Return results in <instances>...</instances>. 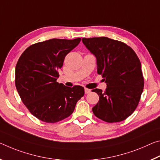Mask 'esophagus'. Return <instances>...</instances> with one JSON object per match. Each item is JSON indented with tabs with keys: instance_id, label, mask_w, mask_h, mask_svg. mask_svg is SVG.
<instances>
[{
	"instance_id": "obj_1",
	"label": "esophagus",
	"mask_w": 160,
	"mask_h": 160,
	"mask_svg": "<svg viewBox=\"0 0 160 160\" xmlns=\"http://www.w3.org/2000/svg\"><path fill=\"white\" fill-rule=\"evenodd\" d=\"M91 89H88V88H84V91H85V93H86V94H87V93H89L90 92H91Z\"/></svg>"
}]
</instances>
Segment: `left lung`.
Masks as SVG:
<instances>
[{
    "label": "left lung",
    "mask_w": 160,
    "mask_h": 160,
    "mask_svg": "<svg viewBox=\"0 0 160 160\" xmlns=\"http://www.w3.org/2000/svg\"><path fill=\"white\" fill-rule=\"evenodd\" d=\"M82 42L96 57L98 74L107 84L105 91L92 90L99 96L93 112L103 121H122L135 111L143 91L139 58L126 44L106 37L82 38Z\"/></svg>",
    "instance_id": "8db88e82"
}]
</instances>
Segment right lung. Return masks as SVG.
<instances>
[{
    "instance_id": "obj_1",
    "label": "right lung",
    "mask_w": 160,
    "mask_h": 160,
    "mask_svg": "<svg viewBox=\"0 0 160 160\" xmlns=\"http://www.w3.org/2000/svg\"><path fill=\"white\" fill-rule=\"evenodd\" d=\"M81 38L52 39L32 44L21 54L15 67V86L22 103L43 122H59L74 111L84 95L81 86L71 88L57 82L67 54Z\"/></svg>"
}]
</instances>
